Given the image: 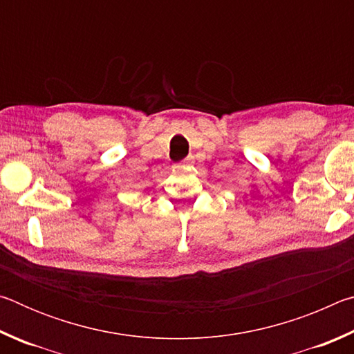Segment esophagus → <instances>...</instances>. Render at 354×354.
<instances>
[{"mask_svg":"<svg viewBox=\"0 0 354 354\" xmlns=\"http://www.w3.org/2000/svg\"><path fill=\"white\" fill-rule=\"evenodd\" d=\"M183 164H184V165H192V164H194V158H192V156H190V158L184 159V160H183Z\"/></svg>","mask_w":354,"mask_h":354,"instance_id":"esophagus-1","label":"esophagus"}]
</instances>
